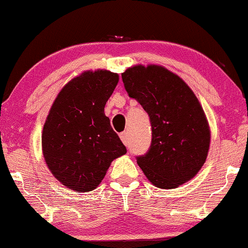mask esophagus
I'll use <instances>...</instances> for the list:
<instances>
[{
    "label": "esophagus",
    "mask_w": 248,
    "mask_h": 248,
    "mask_svg": "<svg viewBox=\"0 0 248 248\" xmlns=\"http://www.w3.org/2000/svg\"><path fill=\"white\" fill-rule=\"evenodd\" d=\"M120 139L122 143H124V145H128V139H129V136H128V133L127 132H124L120 134Z\"/></svg>",
    "instance_id": "1"
}]
</instances>
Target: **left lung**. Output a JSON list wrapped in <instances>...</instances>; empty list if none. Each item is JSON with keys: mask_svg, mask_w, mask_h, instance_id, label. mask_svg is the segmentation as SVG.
I'll return each mask as SVG.
<instances>
[{"mask_svg": "<svg viewBox=\"0 0 248 248\" xmlns=\"http://www.w3.org/2000/svg\"><path fill=\"white\" fill-rule=\"evenodd\" d=\"M129 97L150 116L153 141L137 164L158 188H177L207 159L210 127L192 89L163 65L136 64L121 74Z\"/></svg>", "mask_w": 248, "mask_h": 248, "instance_id": "obj_1", "label": "left lung"}]
</instances>
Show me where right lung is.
I'll return each instance as SVG.
<instances>
[{
    "label": "right lung",
    "instance_id": "obj_1",
    "mask_svg": "<svg viewBox=\"0 0 248 248\" xmlns=\"http://www.w3.org/2000/svg\"><path fill=\"white\" fill-rule=\"evenodd\" d=\"M118 82V74L109 70L83 71L50 107L41 134L44 159L67 188L95 189L113 160L127 153L104 112Z\"/></svg>",
    "mask_w": 248,
    "mask_h": 248
}]
</instances>
